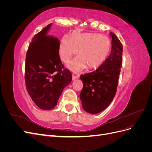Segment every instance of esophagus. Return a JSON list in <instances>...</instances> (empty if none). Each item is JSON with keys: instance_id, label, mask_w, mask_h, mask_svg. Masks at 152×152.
I'll return each mask as SVG.
<instances>
[{"instance_id": "obj_1", "label": "esophagus", "mask_w": 152, "mask_h": 152, "mask_svg": "<svg viewBox=\"0 0 152 152\" xmlns=\"http://www.w3.org/2000/svg\"><path fill=\"white\" fill-rule=\"evenodd\" d=\"M79 77H80L79 74H77V73H73V74H72V79H73V80L79 79Z\"/></svg>"}]
</instances>
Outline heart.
I'll use <instances>...</instances> for the list:
<instances>
[{
	"label": "heart",
	"mask_w": 152,
	"mask_h": 152,
	"mask_svg": "<svg viewBox=\"0 0 152 152\" xmlns=\"http://www.w3.org/2000/svg\"><path fill=\"white\" fill-rule=\"evenodd\" d=\"M112 41L108 37L98 34L75 32L70 37L61 39L59 46V56L61 61L68 63L79 49V56L69 65L73 72L85 68L96 69L107 60L112 49Z\"/></svg>",
	"instance_id": "b5f03b06"
}]
</instances>
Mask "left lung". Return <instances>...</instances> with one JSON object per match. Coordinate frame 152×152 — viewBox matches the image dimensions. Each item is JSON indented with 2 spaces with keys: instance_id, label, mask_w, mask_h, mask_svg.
Masks as SVG:
<instances>
[{
  "instance_id": "8db88e82",
  "label": "left lung",
  "mask_w": 152,
  "mask_h": 152,
  "mask_svg": "<svg viewBox=\"0 0 152 152\" xmlns=\"http://www.w3.org/2000/svg\"><path fill=\"white\" fill-rule=\"evenodd\" d=\"M112 50L102 65L93 72L81 75L83 88L80 94L82 108L89 113L97 114L112 103L115 96L122 67L123 47L112 32Z\"/></svg>"
}]
</instances>
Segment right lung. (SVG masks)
Here are the masks:
<instances>
[{"label":"right lung","instance_id":"1","mask_svg":"<svg viewBox=\"0 0 152 152\" xmlns=\"http://www.w3.org/2000/svg\"><path fill=\"white\" fill-rule=\"evenodd\" d=\"M53 23L32 39L26 53L25 79L32 101L42 110L54 108L63 89L70 83L71 72L65 68L59 56V40L49 35Z\"/></svg>","mask_w":152,"mask_h":152}]
</instances>
